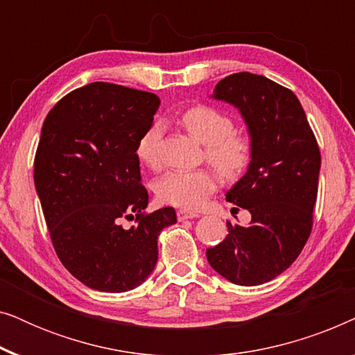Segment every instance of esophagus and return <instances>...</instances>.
I'll list each match as a JSON object with an SVG mask.
<instances>
[{
  "label": "esophagus",
  "instance_id": "obj_1",
  "mask_svg": "<svg viewBox=\"0 0 355 355\" xmlns=\"http://www.w3.org/2000/svg\"><path fill=\"white\" fill-rule=\"evenodd\" d=\"M198 215L193 211H187V210H178V220L184 221V220H192V218H197Z\"/></svg>",
  "mask_w": 355,
  "mask_h": 355
}]
</instances>
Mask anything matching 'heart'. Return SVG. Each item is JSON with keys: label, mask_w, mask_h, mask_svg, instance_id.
Masks as SVG:
<instances>
[{"label": "heart", "mask_w": 355, "mask_h": 355, "mask_svg": "<svg viewBox=\"0 0 355 355\" xmlns=\"http://www.w3.org/2000/svg\"><path fill=\"white\" fill-rule=\"evenodd\" d=\"M181 123L189 134L205 145L208 163L226 181L241 178L254 159V139L245 130H236L234 121L225 111L210 105H197L181 116ZM162 125L153 123L137 144L140 162L148 168L159 166L158 145ZM218 178L208 168L193 171H169L158 179L155 191L163 203L197 210L216 191Z\"/></svg>", "instance_id": "obj_1"}]
</instances>
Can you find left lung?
Listing matches in <instances>:
<instances>
[{
  "label": "left lung",
  "mask_w": 355,
  "mask_h": 355,
  "mask_svg": "<svg viewBox=\"0 0 355 355\" xmlns=\"http://www.w3.org/2000/svg\"><path fill=\"white\" fill-rule=\"evenodd\" d=\"M213 96L239 108L255 148L245 176L226 193L250 211V225L227 221L226 239L207 249V259L231 283L263 284L293 265L310 237L322 155L293 90L237 72L218 82Z\"/></svg>",
  "instance_id": "1"
}]
</instances>
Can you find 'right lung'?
Wrapping results in <instances>:
<instances>
[{
    "label": "right lung",
    "instance_id": "1",
    "mask_svg": "<svg viewBox=\"0 0 355 355\" xmlns=\"http://www.w3.org/2000/svg\"><path fill=\"white\" fill-rule=\"evenodd\" d=\"M159 98L92 82L72 90L42 128L33 181L58 259L92 289L137 288L158 260V236L176 223L171 207L147 213L137 144ZM135 219L125 230L122 220Z\"/></svg>",
    "mask_w": 355,
    "mask_h": 355
}]
</instances>
